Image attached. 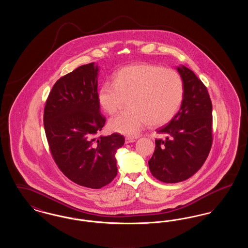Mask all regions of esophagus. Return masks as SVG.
<instances>
[{
    "mask_svg": "<svg viewBox=\"0 0 248 248\" xmlns=\"http://www.w3.org/2000/svg\"><path fill=\"white\" fill-rule=\"evenodd\" d=\"M133 142H136L135 139H132V138H126V139H125V143H126V144L133 143Z\"/></svg>",
    "mask_w": 248,
    "mask_h": 248,
    "instance_id": "esophagus-1",
    "label": "esophagus"
}]
</instances>
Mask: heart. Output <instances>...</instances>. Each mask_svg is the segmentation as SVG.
<instances>
[{
	"label": "heart",
	"mask_w": 248,
	"mask_h": 248,
	"mask_svg": "<svg viewBox=\"0 0 248 248\" xmlns=\"http://www.w3.org/2000/svg\"><path fill=\"white\" fill-rule=\"evenodd\" d=\"M183 95L184 84L177 71L154 64H135L119 70L113 83H102L96 99L108 114H114L128 97L129 108L110 119L108 126L113 132L137 137L147 124L160 126L172 120Z\"/></svg>",
	"instance_id": "obj_1"
}]
</instances>
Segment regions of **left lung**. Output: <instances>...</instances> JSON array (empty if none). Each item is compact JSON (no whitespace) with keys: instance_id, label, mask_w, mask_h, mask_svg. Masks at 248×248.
<instances>
[{"instance_id":"obj_1","label":"left lung","mask_w":248,"mask_h":248,"mask_svg":"<svg viewBox=\"0 0 248 248\" xmlns=\"http://www.w3.org/2000/svg\"><path fill=\"white\" fill-rule=\"evenodd\" d=\"M184 84V95L177 114L157 130L166 136L155 140L149 167L154 177L177 183L193 176L204 164L212 146V103L204 84L194 72L177 67Z\"/></svg>"}]
</instances>
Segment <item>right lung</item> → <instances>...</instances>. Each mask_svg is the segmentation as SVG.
I'll use <instances>...</instances> for the list:
<instances>
[{"label": "right lung", "instance_id": "add662e5", "mask_svg": "<svg viewBox=\"0 0 248 248\" xmlns=\"http://www.w3.org/2000/svg\"><path fill=\"white\" fill-rule=\"evenodd\" d=\"M99 67L94 62L61 77L48 95L44 125L52 156L74 183L100 189L116 177L115 154L124 138L95 136L105 124L96 99Z\"/></svg>", "mask_w": 248, "mask_h": 248}]
</instances>
